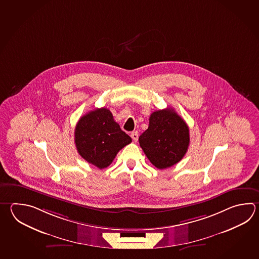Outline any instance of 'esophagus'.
<instances>
[{
	"instance_id": "1",
	"label": "esophagus",
	"mask_w": 259,
	"mask_h": 259,
	"mask_svg": "<svg viewBox=\"0 0 259 259\" xmlns=\"http://www.w3.org/2000/svg\"><path fill=\"white\" fill-rule=\"evenodd\" d=\"M131 138H132L133 140L135 142H137L138 139V133L137 131H134V132L131 133Z\"/></svg>"
}]
</instances>
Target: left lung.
Here are the masks:
<instances>
[{
	"mask_svg": "<svg viewBox=\"0 0 259 259\" xmlns=\"http://www.w3.org/2000/svg\"><path fill=\"white\" fill-rule=\"evenodd\" d=\"M144 153L158 169H166L184 158L190 143L189 128L174 109L154 111L148 128L139 137Z\"/></svg>",
	"mask_w": 259,
	"mask_h": 259,
	"instance_id": "left-lung-1",
	"label": "left lung"
}]
</instances>
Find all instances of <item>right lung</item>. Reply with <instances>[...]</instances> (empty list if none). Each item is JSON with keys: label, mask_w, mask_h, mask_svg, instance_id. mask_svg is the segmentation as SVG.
I'll return each instance as SVG.
<instances>
[{"label": "right lung", "mask_w": 259, "mask_h": 259, "mask_svg": "<svg viewBox=\"0 0 259 259\" xmlns=\"http://www.w3.org/2000/svg\"><path fill=\"white\" fill-rule=\"evenodd\" d=\"M132 142L106 108L96 109L81 117L74 130L77 151L89 163L107 168L121 148Z\"/></svg>", "instance_id": "obj_1"}]
</instances>
